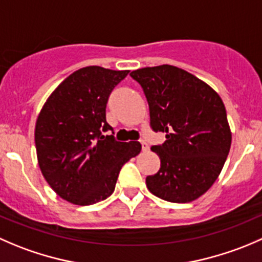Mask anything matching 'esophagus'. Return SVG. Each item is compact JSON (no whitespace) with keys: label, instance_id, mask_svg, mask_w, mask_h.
I'll return each instance as SVG.
<instances>
[{"label":"esophagus","instance_id":"1","mask_svg":"<svg viewBox=\"0 0 262 262\" xmlns=\"http://www.w3.org/2000/svg\"><path fill=\"white\" fill-rule=\"evenodd\" d=\"M141 144H142V151L143 152H146V151H148V144H147V142L146 141H141Z\"/></svg>","mask_w":262,"mask_h":262}]
</instances>
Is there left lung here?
I'll return each mask as SVG.
<instances>
[{"mask_svg": "<svg viewBox=\"0 0 262 262\" xmlns=\"http://www.w3.org/2000/svg\"><path fill=\"white\" fill-rule=\"evenodd\" d=\"M143 88L151 128L166 141L151 149L160 157V170L146 178L152 194L187 204L210 189L225 164L232 132L220 96L190 73L160 65L130 73Z\"/></svg>", "mask_w": 262, "mask_h": 262, "instance_id": "left-lung-1", "label": "left lung"}]
</instances>
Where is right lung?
<instances>
[{"label":"right lung","mask_w":262,"mask_h":262,"mask_svg":"<svg viewBox=\"0 0 262 262\" xmlns=\"http://www.w3.org/2000/svg\"><path fill=\"white\" fill-rule=\"evenodd\" d=\"M129 70L87 67L51 93L34 130L39 169L62 200L79 206L111 195L121 166L141 152L139 142H118L106 121L110 93Z\"/></svg>","instance_id":"obj_1"}]
</instances>
